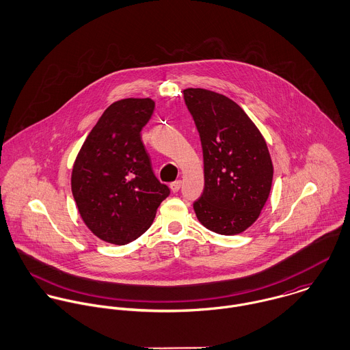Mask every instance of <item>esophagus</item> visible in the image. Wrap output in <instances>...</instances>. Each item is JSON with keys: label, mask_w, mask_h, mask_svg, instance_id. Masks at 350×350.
I'll use <instances>...</instances> for the list:
<instances>
[{"label": "esophagus", "mask_w": 350, "mask_h": 350, "mask_svg": "<svg viewBox=\"0 0 350 350\" xmlns=\"http://www.w3.org/2000/svg\"><path fill=\"white\" fill-rule=\"evenodd\" d=\"M180 186H182V182H180V180H175V182H172V183L170 185L172 193H178L179 189H180Z\"/></svg>", "instance_id": "obj_1"}]
</instances>
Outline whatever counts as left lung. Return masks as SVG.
<instances>
[{"label": "left lung", "instance_id": "left-lung-1", "mask_svg": "<svg viewBox=\"0 0 350 350\" xmlns=\"http://www.w3.org/2000/svg\"><path fill=\"white\" fill-rule=\"evenodd\" d=\"M200 132L204 189L194 210L200 224L224 236L243 233L269 197L273 165L267 143L234 100L204 89L183 90Z\"/></svg>", "mask_w": 350, "mask_h": 350}]
</instances>
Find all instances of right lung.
I'll list each match as a JSON object with an SVG mask.
<instances>
[{
	"mask_svg": "<svg viewBox=\"0 0 350 350\" xmlns=\"http://www.w3.org/2000/svg\"><path fill=\"white\" fill-rule=\"evenodd\" d=\"M153 109L150 98L111 103L75 159L71 190L78 211L106 243L125 245L140 237L170 196L152 171L140 135Z\"/></svg>",
	"mask_w": 350,
	"mask_h": 350,
	"instance_id": "1",
	"label": "right lung"
}]
</instances>
